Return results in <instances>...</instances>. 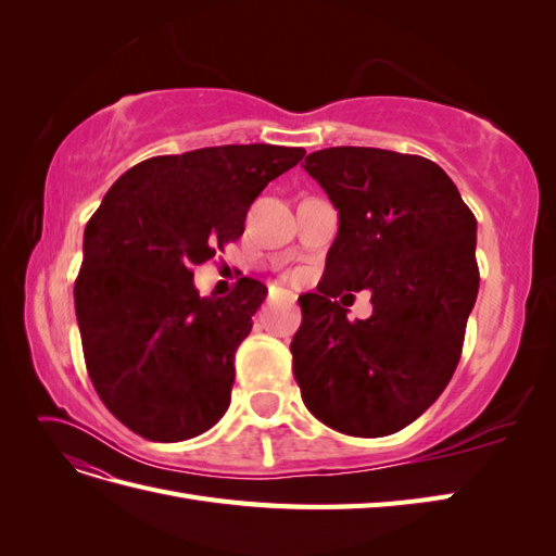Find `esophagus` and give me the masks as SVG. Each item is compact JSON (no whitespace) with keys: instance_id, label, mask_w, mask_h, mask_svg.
Returning a JSON list of instances; mask_svg holds the SVG:
<instances>
[{"instance_id":"obj_1","label":"esophagus","mask_w":556,"mask_h":556,"mask_svg":"<svg viewBox=\"0 0 556 556\" xmlns=\"http://www.w3.org/2000/svg\"><path fill=\"white\" fill-rule=\"evenodd\" d=\"M266 301H268V304H278V301H282V304H294L296 296L288 290H271V292H268Z\"/></svg>"}]
</instances>
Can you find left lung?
<instances>
[{
    "mask_svg": "<svg viewBox=\"0 0 556 556\" xmlns=\"http://www.w3.org/2000/svg\"><path fill=\"white\" fill-rule=\"evenodd\" d=\"M304 169L339 211V237L323 294L299 296L304 317L290 350L301 399L341 433H396L459 364L480 288L476 215L419 155L339 146L311 153ZM343 289H371L375 315L348 320L332 301Z\"/></svg>",
    "mask_w": 556,
    "mask_h": 556,
    "instance_id": "left-lung-1",
    "label": "left lung"
}]
</instances>
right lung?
<instances>
[{
  "label": "right lung",
  "mask_w": 556,
  "mask_h": 556,
  "mask_svg": "<svg viewBox=\"0 0 556 556\" xmlns=\"http://www.w3.org/2000/svg\"><path fill=\"white\" fill-rule=\"evenodd\" d=\"M306 155L288 146H215L131 166L83 233L74 304L90 380L148 441L208 431L231 401L233 355L266 296L241 278L199 296L192 268L243 233L252 201Z\"/></svg>",
  "instance_id": "obj_1"
}]
</instances>
